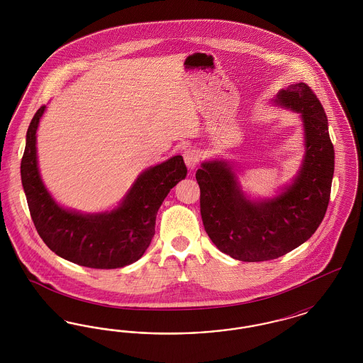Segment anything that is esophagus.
Here are the masks:
<instances>
[{"label": "esophagus", "instance_id": "obj_1", "mask_svg": "<svg viewBox=\"0 0 363 363\" xmlns=\"http://www.w3.org/2000/svg\"><path fill=\"white\" fill-rule=\"evenodd\" d=\"M199 159H200V154H199V151L194 150V148H189V150H186V151L184 152V160H185V164L188 166V169H189L190 172H193V170L197 167Z\"/></svg>", "mask_w": 363, "mask_h": 363}]
</instances>
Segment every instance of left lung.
<instances>
[{
    "label": "left lung",
    "mask_w": 363,
    "mask_h": 363,
    "mask_svg": "<svg viewBox=\"0 0 363 363\" xmlns=\"http://www.w3.org/2000/svg\"><path fill=\"white\" fill-rule=\"evenodd\" d=\"M299 114L303 125V159L289 185L277 196L250 199L242 190L234 163L213 159L196 172L204 228L216 247L247 262L284 256L308 241L328 208L335 151L323 104L311 86L295 83L272 99Z\"/></svg>",
    "instance_id": "8db88e82"
}]
</instances>
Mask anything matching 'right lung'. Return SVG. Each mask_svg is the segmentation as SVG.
Here are the masks:
<instances>
[{"mask_svg":"<svg viewBox=\"0 0 363 363\" xmlns=\"http://www.w3.org/2000/svg\"><path fill=\"white\" fill-rule=\"evenodd\" d=\"M42 106L28 126L21 159V184L35 228L57 256L82 267L114 269L136 262L155 234L156 213L174 186L186 177L182 156L145 169L111 211L84 213L58 204L45 186L36 154Z\"/></svg>","mask_w":363,"mask_h":363,"instance_id":"obj_1","label":"right lung"}]
</instances>
